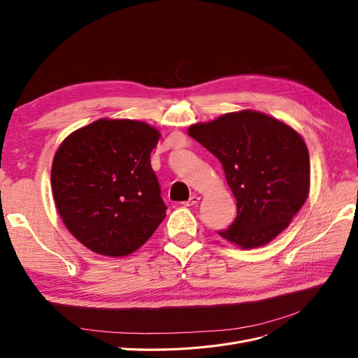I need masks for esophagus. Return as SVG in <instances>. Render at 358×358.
<instances>
[{
	"label": "esophagus",
	"mask_w": 358,
	"mask_h": 358,
	"mask_svg": "<svg viewBox=\"0 0 358 358\" xmlns=\"http://www.w3.org/2000/svg\"><path fill=\"white\" fill-rule=\"evenodd\" d=\"M199 201H200V197H199V196H191L189 200L185 201L183 204H185V206H196V204H199Z\"/></svg>",
	"instance_id": "esophagus-1"
}]
</instances>
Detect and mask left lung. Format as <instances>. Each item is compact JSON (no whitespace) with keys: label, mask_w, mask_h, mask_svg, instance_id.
Segmentation results:
<instances>
[{"label":"left lung","mask_w":358,"mask_h":358,"mask_svg":"<svg viewBox=\"0 0 358 358\" xmlns=\"http://www.w3.org/2000/svg\"><path fill=\"white\" fill-rule=\"evenodd\" d=\"M188 133L221 161L234 194L237 216L221 237L248 249L287 229L309 192V154L299 133L252 110L196 124Z\"/></svg>","instance_id":"left-lung-1"}]
</instances>
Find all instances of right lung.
I'll list each match as a JSON object with an SVG mask.
<instances>
[{"label": "right lung", "mask_w": 358, "mask_h": 358, "mask_svg": "<svg viewBox=\"0 0 358 358\" xmlns=\"http://www.w3.org/2000/svg\"><path fill=\"white\" fill-rule=\"evenodd\" d=\"M159 133L145 122L100 119L70 134L52 164L57 209L91 251L124 257L142 246L167 206L150 167Z\"/></svg>", "instance_id": "1"}]
</instances>
